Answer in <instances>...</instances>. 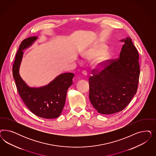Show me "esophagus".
Listing matches in <instances>:
<instances>
[{
	"instance_id": "esophagus-1",
	"label": "esophagus",
	"mask_w": 156,
	"mask_h": 156,
	"mask_svg": "<svg viewBox=\"0 0 156 156\" xmlns=\"http://www.w3.org/2000/svg\"><path fill=\"white\" fill-rule=\"evenodd\" d=\"M81 73H82V74H83L84 76L87 75V71H86V70H83Z\"/></svg>"
}]
</instances>
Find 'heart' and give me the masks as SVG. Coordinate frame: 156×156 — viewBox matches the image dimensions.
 <instances>
[{"mask_svg":"<svg viewBox=\"0 0 156 156\" xmlns=\"http://www.w3.org/2000/svg\"><path fill=\"white\" fill-rule=\"evenodd\" d=\"M107 46L105 44H99L94 46L86 50L83 54V57L87 59H92L101 54L100 56L94 61L96 67L101 68L104 63L110 58L109 53L106 51Z\"/></svg>","mask_w":156,"mask_h":156,"instance_id":"1","label":"heart"}]
</instances>
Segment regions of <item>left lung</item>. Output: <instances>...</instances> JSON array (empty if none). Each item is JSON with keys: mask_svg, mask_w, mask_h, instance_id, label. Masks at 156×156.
<instances>
[{"mask_svg": "<svg viewBox=\"0 0 156 156\" xmlns=\"http://www.w3.org/2000/svg\"><path fill=\"white\" fill-rule=\"evenodd\" d=\"M121 41L124 45L119 57L107 61L101 71L98 68L93 69L89 79L90 103L101 114L123 110L138 88L140 74L138 52L130 37Z\"/></svg>", "mask_w": 156, "mask_h": 156, "instance_id": "left-lung-1", "label": "left lung"}]
</instances>
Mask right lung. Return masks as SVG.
<instances>
[{"mask_svg": "<svg viewBox=\"0 0 156 156\" xmlns=\"http://www.w3.org/2000/svg\"><path fill=\"white\" fill-rule=\"evenodd\" d=\"M37 37H29L20 43L15 55L12 66V74L18 93L26 106L35 115L45 119L58 117L66 103V92L72 85L74 74L62 73L47 86L30 88L27 86L19 74L23 50L31 45Z\"/></svg>", "mask_w": 156, "mask_h": 156, "instance_id": "add662e5", "label": "right lung"}]
</instances>
